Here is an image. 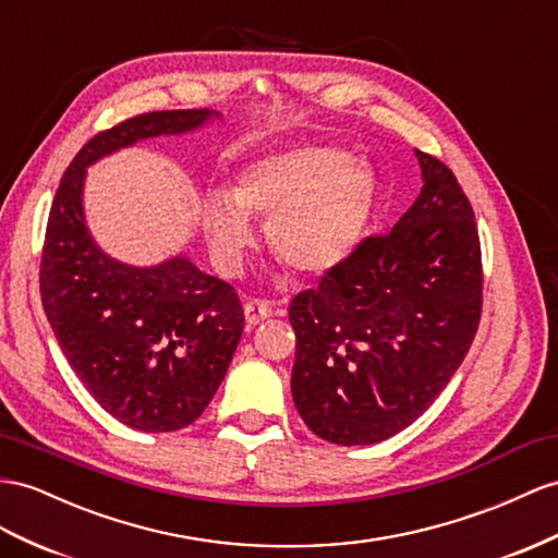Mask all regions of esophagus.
Listing matches in <instances>:
<instances>
[{
    "label": "esophagus",
    "mask_w": 558,
    "mask_h": 558,
    "mask_svg": "<svg viewBox=\"0 0 558 558\" xmlns=\"http://www.w3.org/2000/svg\"><path fill=\"white\" fill-rule=\"evenodd\" d=\"M270 316H274V308H270V304L264 302V299H250L245 304V320L250 325H259Z\"/></svg>",
    "instance_id": "obj_1"
}]
</instances>
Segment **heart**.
Segmentation results:
<instances>
[{
  "label": "heart",
  "mask_w": 558,
  "mask_h": 558,
  "mask_svg": "<svg viewBox=\"0 0 558 558\" xmlns=\"http://www.w3.org/2000/svg\"><path fill=\"white\" fill-rule=\"evenodd\" d=\"M377 203V177L339 146L268 153L240 169L228 195H209L203 228L217 262L238 270L254 231L247 217L268 221V242L294 274L323 278L344 266L365 238Z\"/></svg>",
  "instance_id": "heart-1"
}]
</instances>
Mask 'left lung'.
I'll return each mask as SVG.
<instances>
[{
	"label": "left lung",
	"instance_id": "left-lung-1",
	"mask_svg": "<svg viewBox=\"0 0 558 558\" xmlns=\"http://www.w3.org/2000/svg\"><path fill=\"white\" fill-rule=\"evenodd\" d=\"M422 193L387 235L290 304L292 398L313 434L373 446L436 401L476 337L483 304L478 228L438 157L415 150Z\"/></svg>",
	"mask_w": 558,
	"mask_h": 558
}]
</instances>
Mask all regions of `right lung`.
<instances>
[{
    "label": "right lung",
    "instance_id": "right-lung-1",
    "mask_svg": "<svg viewBox=\"0 0 558 558\" xmlns=\"http://www.w3.org/2000/svg\"><path fill=\"white\" fill-rule=\"evenodd\" d=\"M219 112L157 110L96 134L70 162L51 203L39 294L51 330L98 405L138 432L193 424L231 365L245 327L231 284L189 256L130 266L96 245L84 221L87 167L136 141L185 134Z\"/></svg>",
    "mask_w": 558,
    "mask_h": 558
}]
</instances>
